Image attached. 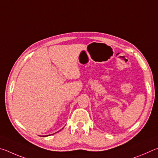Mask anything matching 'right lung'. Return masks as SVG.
<instances>
[{"label":"right lung","mask_w":158,"mask_h":158,"mask_svg":"<svg viewBox=\"0 0 158 158\" xmlns=\"http://www.w3.org/2000/svg\"><path fill=\"white\" fill-rule=\"evenodd\" d=\"M46 136H48V135H46ZM46 136L45 135V136H42V137H46Z\"/></svg>","instance_id":"obj_1"}]
</instances>
